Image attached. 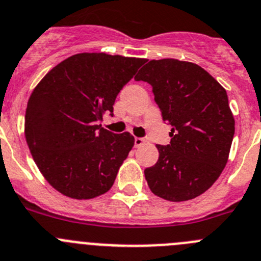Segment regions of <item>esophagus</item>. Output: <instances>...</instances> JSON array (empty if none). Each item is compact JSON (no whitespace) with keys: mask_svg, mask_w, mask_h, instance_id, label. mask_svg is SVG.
Returning <instances> with one entry per match:
<instances>
[{"mask_svg":"<svg viewBox=\"0 0 261 261\" xmlns=\"http://www.w3.org/2000/svg\"><path fill=\"white\" fill-rule=\"evenodd\" d=\"M145 143V140L143 138H135L134 139V144H135V147H140V145H143Z\"/></svg>","mask_w":261,"mask_h":261,"instance_id":"34e87169","label":"esophagus"}]
</instances>
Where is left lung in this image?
<instances>
[{
  "label": "left lung",
  "mask_w": 261,
  "mask_h": 261,
  "mask_svg": "<svg viewBox=\"0 0 261 261\" xmlns=\"http://www.w3.org/2000/svg\"><path fill=\"white\" fill-rule=\"evenodd\" d=\"M135 81L152 86L171 126L170 144L157 145L158 161L144 170L150 191L172 202L201 196L220 176L234 136L225 89L199 65L176 59L150 60Z\"/></svg>",
  "instance_id": "1"
}]
</instances>
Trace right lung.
<instances>
[{
	"mask_svg": "<svg viewBox=\"0 0 261 261\" xmlns=\"http://www.w3.org/2000/svg\"><path fill=\"white\" fill-rule=\"evenodd\" d=\"M144 63L104 53L75 54L33 90L25 111L27 144L58 192L90 199L112 188L134 136L97 123L104 113L113 116L117 95Z\"/></svg>",
	"mask_w": 261,
	"mask_h": 261,
	"instance_id": "right-lung-1",
	"label": "right lung"
}]
</instances>
